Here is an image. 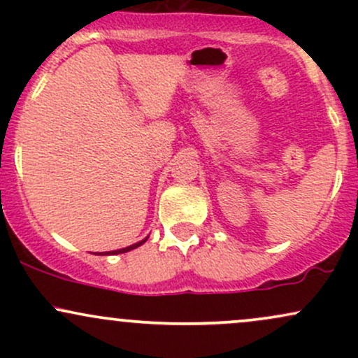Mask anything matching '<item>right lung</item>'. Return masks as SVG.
<instances>
[{
    "mask_svg": "<svg viewBox=\"0 0 358 358\" xmlns=\"http://www.w3.org/2000/svg\"><path fill=\"white\" fill-rule=\"evenodd\" d=\"M145 242H146V239H145V241H141V242H136V244L129 245V248L119 249V250H110L109 254H122V252H127V250H131V249H136V248H139V245H141V244H145ZM106 254H108V252H106Z\"/></svg>",
    "mask_w": 358,
    "mask_h": 358,
    "instance_id": "1",
    "label": "right lung"
}]
</instances>
